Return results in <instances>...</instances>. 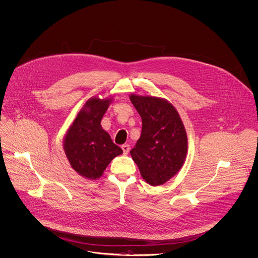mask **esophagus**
<instances>
[{
  "label": "esophagus",
  "instance_id": "1",
  "mask_svg": "<svg viewBox=\"0 0 258 258\" xmlns=\"http://www.w3.org/2000/svg\"><path fill=\"white\" fill-rule=\"evenodd\" d=\"M121 149H122V151H123V154L124 155H127L128 154V152H130V145H127V144H124V145H122L121 146Z\"/></svg>",
  "mask_w": 258,
  "mask_h": 258
}]
</instances>
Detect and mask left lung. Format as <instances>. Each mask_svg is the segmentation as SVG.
<instances>
[{
	"instance_id": "obj_1",
	"label": "left lung",
	"mask_w": 258,
	"mask_h": 258,
	"mask_svg": "<svg viewBox=\"0 0 258 258\" xmlns=\"http://www.w3.org/2000/svg\"><path fill=\"white\" fill-rule=\"evenodd\" d=\"M131 101L142 117V134L131 156L144 180L160 186L182 168L188 149L184 124L167 100L132 94Z\"/></svg>"
}]
</instances>
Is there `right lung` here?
Instances as JSON below:
<instances>
[{"label":"right lung","mask_w":258,"mask_h":258,"mask_svg":"<svg viewBox=\"0 0 258 258\" xmlns=\"http://www.w3.org/2000/svg\"><path fill=\"white\" fill-rule=\"evenodd\" d=\"M109 102L110 99H89L64 139V151L71 167L86 179L99 178L111 160L122 154L100 125Z\"/></svg>","instance_id":"obj_1"}]
</instances>
